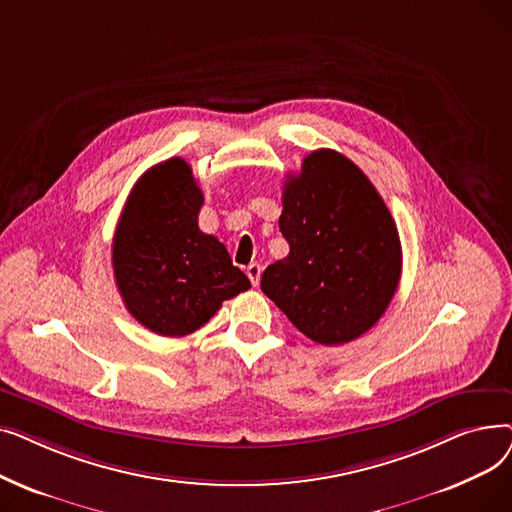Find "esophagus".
<instances>
[{
    "instance_id": "1",
    "label": "esophagus",
    "mask_w": 512,
    "mask_h": 512,
    "mask_svg": "<svg viewBox=\"0 0 512 512\" xmlns=\"http://www.w3.org/2000/svg\"><path fill=\"white\" fill-rule=\"evenodd\" d=\"M247 276H249L251 284L257 286V284H259V278H261V265H259V263H251V265L247 267Z\"/></svg>"
}]
</instances>
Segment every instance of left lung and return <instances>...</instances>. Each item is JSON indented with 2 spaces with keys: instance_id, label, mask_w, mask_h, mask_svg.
Listing matches in <instances>:
<instances>
[{
  "instance_id": "1",
  "label": "left lung",
  "mask_w": 512,
  "mask_h": 512,
  "mask_svg": "<svg viewBox=\"0 0 512 512\" xmlns=\"http://www.w3.org/2000/svg\"><path fill=\"white\" fill-rule=\"evenodd\" d=\"M290 253L267 265L261 290L313 342L363 336L388 309L402 270L392 215L369 178L332 149L303 159L282 193Z\"/></svg>"
}]
</instances>
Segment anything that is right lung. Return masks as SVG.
Returning a JSON list of instances; mask_svg holds the SVG:
<instances>
[{"label":"right lung","instance_id":"1","mask_svg":"<svg viewBox=\"0 0 512 512\" xmlns=\"http://www.w3.org/2000/svg\"><path fill=\"white\" fill-rule=\"evenodd\" d=\"M203 193L180 157L147 170L126 199L112 245L128 313L159 336L199 330L224 301L251 288L222 242L199 230Z\"/></svg>","mask_w":512,"mask_h":512}]
</instances>
